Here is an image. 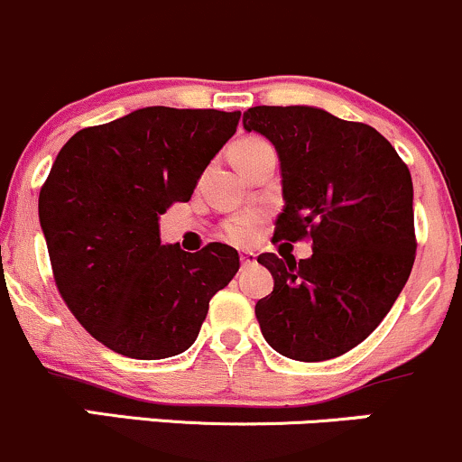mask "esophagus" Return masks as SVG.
Returning <instances> with one entry per match:
<instances>
[{"instance_id": "obj_1", "label": "esophagus", "mask_w": 462, "mask_h": 462, "mask_svg": "<svg viewBox=\"0 0 462 462\" xmlns=\"http://www.w3.org/2000/svg\"><path fill=\"white\" fill-rule=\"evenodd\" d=\"M239 256H241V265H254L256 263V254L250 250H241Z\"/></svg>"}]
</instances>
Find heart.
<instances>
[{"instance_id": "obj_1", "label": "heart", "mask_w": 462, "mask_h": 462, "mask_svg": "<svg viewBox=\"0 0 462 462\" xmlns=\"http://www.w3.org/2000/svg\"><path fill=\"white\" fill-rule=\"evenodd\" d=\"M261 144H265L261 138H243L236 140L235 144L230 146V157L236 160V157L247 155L250 151L258 149ZM258 227H261V217L254 215V212H245V215L235 217L230 223L226 226V236L230 241L239 243V245H245V243H252L256 239Z\"/></svg>"}]
</instances>
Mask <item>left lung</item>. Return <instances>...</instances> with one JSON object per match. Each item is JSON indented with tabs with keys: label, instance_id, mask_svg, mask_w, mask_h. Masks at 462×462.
Masks as SVG:
<instances>
[{
	"label": "left lung",
	"instance_id": "obj_1",
	"mask_svg": "<svg viewBox=\"0 0 462 462\" xmlns=\"http://www.w3.org/2000/svg\"><path fill=\"white\" fill-rule=\"evenodd\" d=\"M243 129L265 135L281 160L273 241H313L298 263L258 256L273 276L256 302L263 337L298 362L337 357L379 327L412 272V177L377 129L318 107H250Z\"/></svg>",
	"mask_w": 462,
	"mask_h": 462
}]
</instances>
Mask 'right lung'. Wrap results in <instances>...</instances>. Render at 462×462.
Wrapping results in <instances>:
<instances>
[{"label":"right lung","mask_w":462,"mask_h":462,"mask_svg":"<svg viewBox=\"0 0 462 462\" xmlns=\"http://www.w3.org/2000/svg\"><path fill=\"white\" fill-rule=\"evenodd\" d=\"M241 111L135 109L65 142L39 192L57 287L74 318L134 359L184 353L210 298L239 272V252L162 245L160 215L189 201Z\"/></svg>","instance_id":"obj_1"}]
</instances>
